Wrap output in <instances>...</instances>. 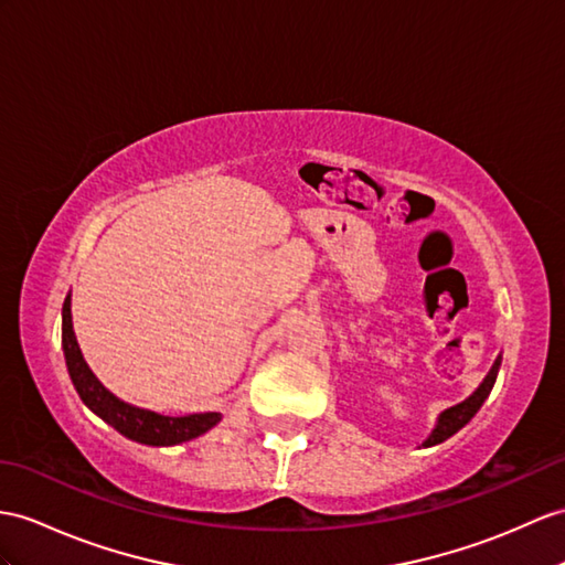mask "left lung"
<instances>
[{
    "mask_svg": "<svg viewBox=\"0 0 565 565\" xmlns=\"http://www.w3.org/2000/svg\"><path fill=\"white\" fill-rule=\"evenodd\" d=\"M499 366H501V354L497 356V362H493V366L489 369L487 379L479 383V388H477L470 397H465L462 403L452 405V407L444 409L441 415H438V422H436V426H434V431L429 434V438H426V441H424L422 446L429 448V446H436V444H444L446 438H450L452 434H458V431L462 429V426L477 415L479 407L484 405V401L489 397V393H491V388H493V383H497Z\"/></svg>",
    "mask_w": 565,
    "mask_h": 565,
    "instance_id": "left-lung-1",
    "label": "left lung"
}]
</instances>
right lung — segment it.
<instances>
[{
    "mask_svg": "<svg viewBox=\"0 0 565 565\" xmlns=\"http://www.w3.org/2000/svg\"><path fill=\"white\" fill-rule=\"evenodd\" d=\"M62 348H64V360L68 376L76 393L81 395L95 415L105 419L109 426L131 438V441H139L146 446H177L191 441V438H199L205 431H211L213 426L223 419L220 412H201V415H186V417H164L158 412L134 407L129 403L119 401L117 395L109 393L103 383L95 379L93 371L88 369L84 354L74 335V323H72V295H66L64 307H62Z\"/></svg>",
    "mask_w": 565,
    "mask_h": 565,
    "instance_id": "1",
    "label": "right lung"
}]
</instances>
